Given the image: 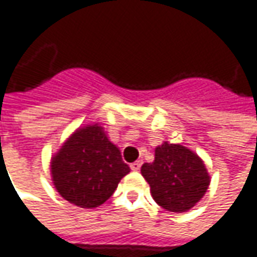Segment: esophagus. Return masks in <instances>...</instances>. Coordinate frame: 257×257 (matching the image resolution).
Here are the masks:
<instances>
[{"label":"esophagus","instance_id":"obj_1","mask_svg":"<svg viewBox=\"0 0 257 257\" xmlns=\"http://www.w3.org/2000/svg\"><path fill=\"white\" fill-rule=\"evenodd\" d=\"M141 166H142V162H141V161H137V162L131 164V169H132V171H139Z\"/></svg>","mask_w":257,"mask_h":257}]
</instances>
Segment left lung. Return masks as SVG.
I'll use <instances>...</instances> for the list:
<instances>
[{
    "instance_id": "1",
    "label": "left lung",
    "mask_w": 257,
    "mask_h": 257,
    "mask_svg": "<svg viewBox=\"0 0 257 257\" xmlns=\"http://www.w3.org/2000/svg\"><path fill=\"white\" fill-rule=\"evenodd\" d=\"M142 176L155 202L169 212H186L208 189L209 178L199 156L185 146L165 142L155 149V161L144 164Z\"/></svg>"
}]
</instances>
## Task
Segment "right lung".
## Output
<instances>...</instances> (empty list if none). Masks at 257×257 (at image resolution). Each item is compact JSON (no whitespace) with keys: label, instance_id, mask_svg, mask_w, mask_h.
I'll use <instances>...</instances> for the list:
<instances>
[{"label":"right lung","instance_id":"1","mask_svg":"<svg viewBox=\"0 0 257 257\" xmlns=\"http://www.w3.org/2000/svg\"><path fill=\"white\" fill-rule=\"evenodd\" d=\"M59 195L79 208H96L112 196L129 166L102 126L78 129L51 162Z\"/></svg>","mask_w":257,"mask_h":257}]
</instances>
